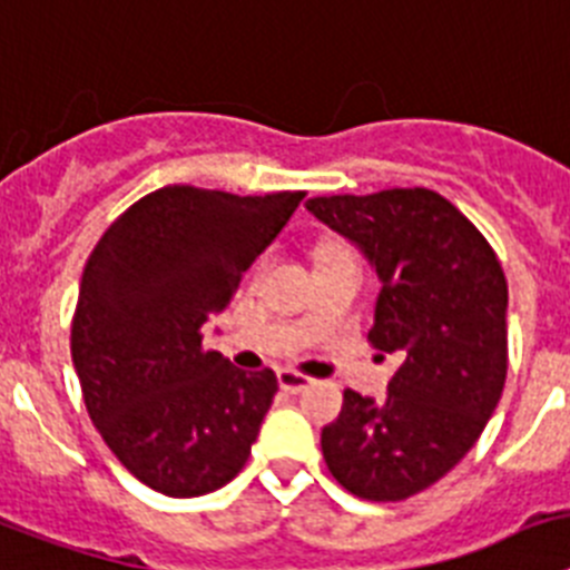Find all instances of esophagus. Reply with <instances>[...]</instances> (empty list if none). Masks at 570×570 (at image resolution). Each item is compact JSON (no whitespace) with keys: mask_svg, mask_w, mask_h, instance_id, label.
Listing matches in <instances>:
<instances>
[{"mask_svg":"<svg viewBox=\"0 0 570 570\" xmlns=\"http://www.w3.org/2000/svg\"><path fill=\"white\" fill-rule=\"evenodd\" d=\"M278 384L281 390H286V393H304V390L313 384V379H306V375L295 373V370H281Z\"/></svg>","mask_w":570,"mask_h":570,"instance_id":"obj_1","label":"esophagus"}]
</instances>
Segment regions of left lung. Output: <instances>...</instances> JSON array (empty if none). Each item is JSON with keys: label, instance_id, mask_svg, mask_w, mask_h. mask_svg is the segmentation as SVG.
I'll use <instances>...</instances> for the list:
<instances>
[{"label": "left lung", "instance_id": "left-lung-1", "mask_svg": "<svg viewBox=\"0 0 570 570\" xmlns=\"http://www.w3.org/2000/svg\"><path fill=\"white\" fill-rule=\"evenodd\" d=\"M306 212L346 237L379 275L370 341L402 353L387 395L344 390L321 433L338 484L402 502L456 468L499 404L508 373V284L491 244L430 189L333 195Z\"/></svg>", "mask_w": 570, "mask_h": 570}]
</instances>
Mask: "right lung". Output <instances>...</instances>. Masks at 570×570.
Masks as SVG:
<instances>
[{"mask_svg": "<svg viewBox=\"0 0 570 570\" xmlns=\"http://www.w3.org/2000/svg\"><path fill=\"white\" fill-rule=\"evenodd\" d=\"M304 191L237 197L166 186L108 226L79 281L71 358L94 428L128 473L203 497L240 473L278 379L203 350L240 275Z\"/></svg>", "mask_w": 570, "mask_h": 570, "instance_id": "right-lung-1", "label": "right lung"}]
</instances>
